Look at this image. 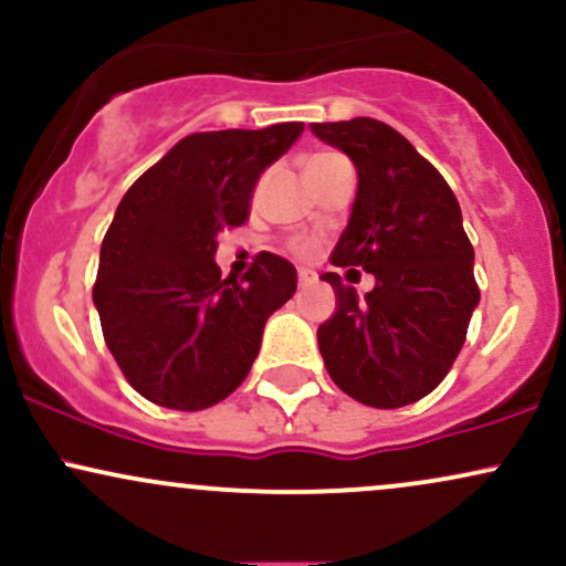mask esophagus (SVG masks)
<instances>
[{"instance_id":"obj_1","label":"esophagus","mask_w":566,"mask_h":566,"mask_svg":"<svg viewBox=\"0 0 566 566\" xmlns=\"http://www.w3.org/2000/svg\"><path fill=\"white\" fill-rule=\"evenodd\" d=\"M314 282H316L314 271H308V269L297 271V284H301V287H308V284H314Z\"/></svg>"}]
</instances>
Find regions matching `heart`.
<instances>
[{
  "label": "heart",
  "instance_id": "obj_1",
  "mask_svg": "<svg viewBox=\"0 0 566 566\" xmlns=\"http://www.w3.org/2000/svg\"><path fill=\"white\" fill-rule=\"evenodd\" d=\"M333 159H340V157H337V154H314V157L305 161V167H319V165H327V161H333ZM314 250H316L314 239H297V242H292V252H297V255H303V258L314 255Z\"/></svg>",
  "mask_w": 566,
  "mask_h": 566
}]
</instances>
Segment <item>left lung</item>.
Returning a JSON list of instances; mask_svg holds the SVG:
<instances>
[{
  "instance_id": "obj_1",
  "label": "left lung",
  "mask_w": 566,
  "mask_h": 566,
  "mask_svg": "<svg viewBox=\"0 0 566 566\" xmlns=\"http://www.w3.org/2000/svg\"><path fill=\"white\" fill-rule=\"evenodd\" d=\"M311 133L340 148L359 178L329 261L375 276L365 297L333 271L322 276L335 290V314L316 333L322 359L361 405H412L450 373L479 305L460 205L437 167L378 119L314 122Z\"/></svg>"
}]
</instances>
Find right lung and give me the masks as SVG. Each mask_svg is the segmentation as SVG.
<instances>
[{
	"instance_id": "1",
	"label": "right lung",
	"mask_w": 566,
	"mask_h": 566,
	"mask_svg": "<svg viewBox=\"0 0 566 566\" xmlns=\"http://www.w3.org/2000/svg\"><path fill=\"white\" fill-rule=\"evenodd\" d=\"M301 133L303 122H282L188 135L116 207L93 303L116 365L154 405L193 412L223 401L250 373L269 316L295 295L284 258L261 252L237 282L220 279L216 252Z\"/></svg>"
}]
</instances>
